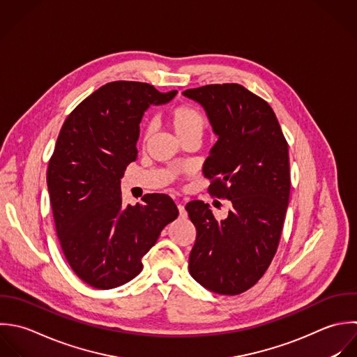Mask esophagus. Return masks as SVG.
I'll list each match as a JSON object with an SVG mask.
<instances>
[{
	"instance_id": "34e87169",
	"label": "esophagus",
	"mask_w": 357,
	"mask_h": 357,
	"mask_svg": "<svg viewBox=\"0 0 357 357\" xmlns=\"http://www.w3.org/2000/svg\"><path fill=\"white\" fill-rule=\"evenodd\" d=\"M178 210H179V215L182 217V218H185L186 217V210H185V206L183 204H178Z\"/></svg>"
}]
</instances>
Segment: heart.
Masks as SVG:
<instances>
[{"label": "heart", "instance_id": "heart-1", "mask_svg": "<svg viewBox=\"0 0 357 357\" xmlns=\"http://www.w3.org/2000/svg\"><path fill=\"white\" fill-rule=\"evenodd\" d=\"M168 122L179 140H183L189 136L200 137L206 126L204 115L190 104H182L175 107L168 115ZM150 135L151 126H149L144 132V142L150 137Z\"/></svg>", "mask_w": 357, "mask_h": 357}]
</instances>
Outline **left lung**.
I'll return each instance as SVG.
<instances>
[{"instance_id": "8db88e82", "label": "left lung", "mask_w": 357, "mask_h": 357, "mask_svg": "<svg viewBox=\"0 0 357 357\" xmlns=\"http://www.w3.org/2000/svg\"><path fill=\"white\" fill-rule=\"evenodd\" d=\"M183 96L206 109L218 136L203 165L208 192L231 202L221 221L200 200L186 204L197 231L189 271L211 292L239 295L264 275L278 249L291 192L288 143L270 104L238 83Z\"/></svg>"}]
</instances>
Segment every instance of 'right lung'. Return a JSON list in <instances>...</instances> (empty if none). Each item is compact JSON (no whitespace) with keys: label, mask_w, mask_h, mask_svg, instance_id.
<instances>
[{"label":"right lung","mask_w":357,"mask_h":357,"mask_svg":"<svg viewBox=\"0 0 357 357\" xmlns=\"http://www.w3.org/2000/svg\"><path fill=\"white\" fill-rule=\"evenodd\" d=\"M176 93L111 82L86 97L61 128L47 169L55 229L73 273L96 289L133 280L143 256L179 214L167 195H144L136 206H123L121 195V178L137 158L144 111Z\"/></svg>","instance_id":"1"}]
</instances>
